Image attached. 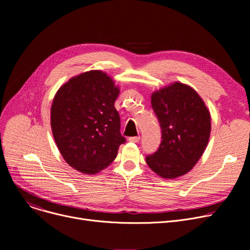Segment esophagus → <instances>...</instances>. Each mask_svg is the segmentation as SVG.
<instances>
[{
  "instance_id": "esophagus-1",
  "label": "esophagus",
  "mask_w": 250,
  "mask_h": 250,
  "mask_svg": "<svg viewBox=\"0 0 250 250\" xmlns=\"http://www.w3.org/2000/svg\"><path fill=\"white\" fill-rule=\"evenodd\" d=\"M141 140V137L140 136H137V137H129L128 138V141L129 142H133V143H139Z\"/></svg>"
}]
</instances>
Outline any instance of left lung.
Masks as SVG:
<instances>
[{"mask_svg": "<svg viewBox=\"0 0 250 250\" xmlns=\"http://www.w3.org/2000/svg\"><path fill=\"white\" fill-rule=\"evenodd\" d=\"M151 104L162 141L158 150L146 156V162L161 177L176 178L202 157L211 133V115L199 94L178 82L154 92Z\"/></svg>", "mask_w": 250, "mask_h": 250, "instance_id": "8db88e82", "label": "left lung"}]
</instances>
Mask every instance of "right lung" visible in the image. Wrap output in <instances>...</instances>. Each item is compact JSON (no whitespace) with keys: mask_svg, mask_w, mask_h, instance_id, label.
I'll list each match as a JSON object with an SVG mask.
<instances>
[{"mask_svg":"<svg viewBox=\"0 0 250 250\" xmlns=\"http://www.w3.org/2000/svg\"><path fill=\"white\" fill-rule=\"evenodd\" d=\"M120 90L101 71H90L62 85L52 101L50 125L57 146L70 166L85 174L106 168L126 142L114 107Z\"/></svg>","mask_w":250,"mask_h":250,"instance_id":"1","label":"right lung"}]
</instances>
